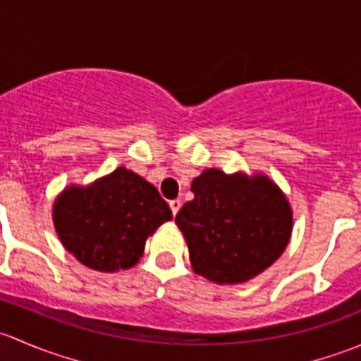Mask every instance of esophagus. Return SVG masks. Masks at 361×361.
<instances>
[{"label": "esophagus", "instance_id": "1", "mask_svg": "<svg viewBox=\"0 0 361 361\" xmlns=\"http://www.w3.org/2000/svg\"><path fill=\"white\" fill-rule=\"evenodd\" d=\"M169 207H171V211H173L174 216H176L178 211H180V207H181V202L178 201V199H174V201H171V202H169Z\"/></svg>", "mask_w": 361, "mask_h": 361}]
</instances>
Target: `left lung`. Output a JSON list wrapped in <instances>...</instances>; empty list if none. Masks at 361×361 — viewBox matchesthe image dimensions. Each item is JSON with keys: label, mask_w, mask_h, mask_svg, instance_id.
Segmentation results:
<instances>
[{"label": "left lung", "mask_w": 361, "mask_h": 361, "mask_svg": "<svg viewBox=\"0 0 361 361\" xmlns=\"http://www.w3.org/2000/svg\"><path fill=\"white\" fill-rule=\"evenodd\" d=\"M194 199L176 214L195 274L216 285H239L271 267L288 246L293 211L269 176L202 171Z\"/></svg>", "instance_id": "8db88e82"}]
</instances>
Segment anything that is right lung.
Listing matches in <instances>:
<instances>
[{
    "label": "right lung",
    "instance_id": "right-lung-1",
    "mask_svg": "<svg viewBox=\"0 0 361 361\" xmlns=\"http://www.w3.org/2000/svg\"><path fill=\"white\" fill-rule=\"evenodd\" d=\"M171 218L157 188L126 167L90 185H68L52 207L54 227L64 248L99 272L134 267L147 239Z\"/></svg>",
    "mask_w": 361,
    "mask_h": 361
}]
</instances>
